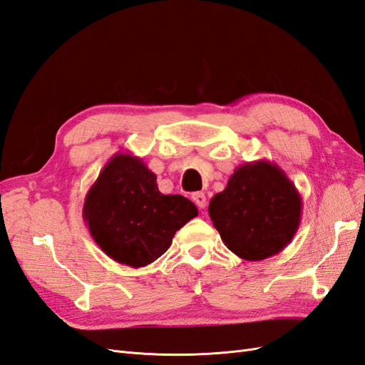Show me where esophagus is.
Returning <instances> with one entry per match:
<instances>
[{
    "label": "esophagus",
    "mask_w": 365,
    "mask_h": 365,
    "mask_svg": "<svg viewBox=\"0 0 365 365\" xmlns=\"http://www.w3.org/2000/svg\"><path fill=\"white\" fill-rule=\"evenodd\" d=\"M192 200H193V202L197 205V208H200V210H204V208H205V205H207V197H205L204 193H201V192L193 193V195H192Z\"/></svg>",
    "instance_id": "1"
}]
</instances>
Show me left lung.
Returning <instances> with one entry per match:
<instances>
[{
	"label": "left lung",
	"mask_w": 365,
	"mask_h": 365,
	"mask_svg": "<svg viewBox=\"0 0 365 365\" xmlns=\"http://www.w3.org/2000/svg\"><path fill=\"white\" fill-rule=\"evenodd\" d=\"M302 196L277 164L257 160L239 165L208 215L237 257L259 262L291 244L302 220Z\"/></svg>",
	"instance_id": "8db88e82"
}]
</instances>
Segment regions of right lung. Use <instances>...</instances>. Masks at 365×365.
I'll use <instances>...</instances> for the list:
<instances>
[{
  "mask_svg": "<svg viewBox=\"0 0 365 365\" xmlns=\"http://www.w3.org/2000/svg\"><path fill=\"white\" fill-rule=\"evenodd\" d=\"M197 216L181 195H163L141 158L118 152L85 196L83 219L108 257L143 268L168 251L176 231Z\"/></svg>",
  "mask_w": 365,
  "mask_h": 365,
  "instance_id": "add662e5",
  "label": "right lung"
}]
</instances>
